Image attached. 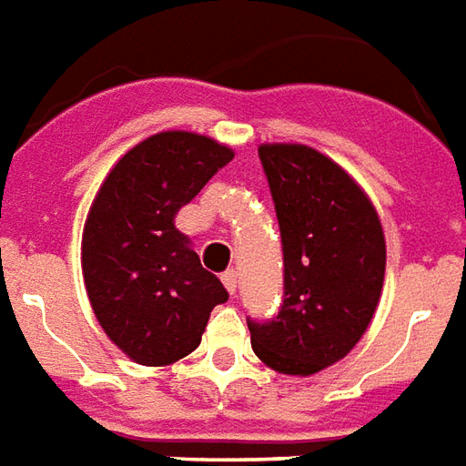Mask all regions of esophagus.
I'll list each match as a JSON object with an SVG mask.
<instances>
[{
    "mask_svg": "<svg viewBox=\"0 0 466 466\" xmlns=\"http://www.w3.org/2000/svg\"><path fill=\"white\" fill-rule=\"evenodd\" d=\"M220 279H223V286H226L228 291L236 293V286H238V276H236V270H226Z\"/></svg>",
    "mask_w": 466,
    "mask_h": 466,
    "instance_id": "obj_1",
    "label": "esophagus"
}]
</instances>
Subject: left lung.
Returning a JSON list of instances; mask_svg holds the SVG:
<instances>
[{
    "mask_svg": "<svg viewBox=\"0 0 466 466\" xmlns=\"http://www.w3.org/2000/svg\"><path fill=\"white\" fill-rule=\"evenodd\" d=\"M283 243V303L248 319L250 344L279 374L311 376L344 359L374 319L386 243L371 200L313 147H258Z\"/></svg>",
    "mask_w": 466,
    "mask_h": 466,
    "instance_id": "left-lung-1",
    "label": "left lung"
}]
</instances>
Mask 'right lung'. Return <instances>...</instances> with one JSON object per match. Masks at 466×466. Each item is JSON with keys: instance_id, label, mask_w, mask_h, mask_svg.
Returning a JSON list of instances; mask_svg holds the SVG:
<instances>
[{"instance_id": "right-lung-1", "label": "right lung", "mask_w": 466, "mask_h": 466, "mask_svg": "<svg viewBox=\"0 0 466 466\" xmlns=\"http://www.w3.org/2000/svg\"><path fill=\"white\" fill-rule=\"evenodd\" d=\"M233 160L206 135L167 130L122 155L92 200L82 233V276L110 341L143 366L196 351L210 311L228 301L200 266L175 216Z\"/></svg>"}]
</instances>
